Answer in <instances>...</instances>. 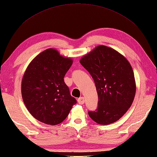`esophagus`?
<instances>
[{"label": "esophagus", "instance_id": "1", "mask_svg": "<svg viewBox=\"0 0 157 157\" xmlns=\"http://www.w3.org/2000/svg\"><path fill=\"white\" fill-rule=\"evenodd\" d=\"M77 101H78V104H80V105H83V104H84V103H85V99H84V97H80V98L78 99Z\"/></svg>", "mask_w": 157, "mask_h": 157}]
</instances>
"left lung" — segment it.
Segmentation results:
<instances>
[{
	"instance_id": "left-lung-1",
	"label": "left lung",
	"mask_w": 157,
	"mask_h": 157,
	"mask_svg": "<svg viewBox=\"0 0 157 157\" xmlns=\"http://www.w3.org/2000/svg\"><path fill=\"white\" fill-rule=\"evenodd\" d=\"M80 63L91 75L98 94V106L89 111V117L102 125L120 120L132 105L136 89L130 62L113 48L98 46Z\"/></svg>"
}]
</instances>
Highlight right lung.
<instances>
[{"mask_svg":"<svg viewBox=\"0 0 157 157\" xmlns=\"http://www.w3.org/2000/svg\"><path fill=\"white\" fill-rule=\"evenodd\" d=\"M72 64L53 48L41 52L27 67L21 82L23 102L32 116L41 122H62L76 103L64 77Z\"/></svg>","mask_w":157,"mask_h":157,"instance_id":"right-lung-1","label":"right lung"}]
</instances>
